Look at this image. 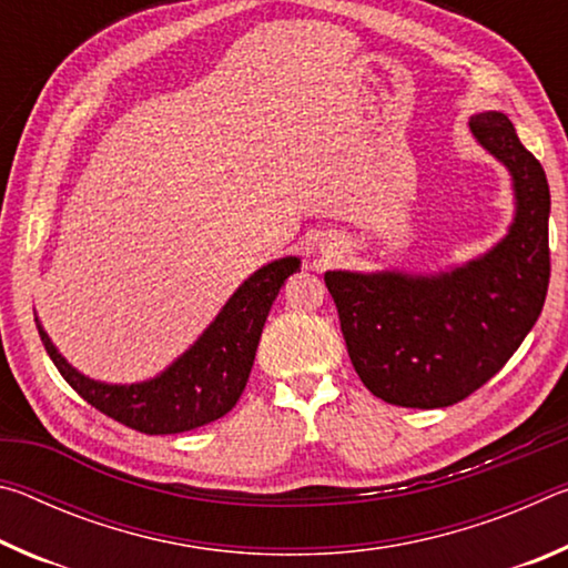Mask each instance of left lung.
<instances>
[{"instance_id":"1","label":"left lung","mask_w":568,"mask_h":568,"mask_svg":"<svg viewBox=\"0 0 568 568\" xmlns=\"http://www.w3.org/2000/svg\"><path fill=\"white\" fill-rule=\"evenodd\" d=\"M470 132L514 178L516 215L486 255L450 273L328 271L355 373L381 400L446 408L491 381L524 343L549 291L546 172L504 112L470 118Z\"/></svg>"}]
</instances>
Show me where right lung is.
<instances>
[{
    "label": "right lung",
    "instance_id": "obj_1",
    "mask_svg": "<svg viewBox=\"0 0 568 568\" xmlns=\"http://www.w3.org/2000/svg\"><path fill=\"white\" fill-rule=\"evenodd\" d=\"M295 271H301V257H281L250 275L187 353L158 378L132 386L82 376L54 348L40 321L37 331L57 371L90 406L140 434H182L223 418L243 396L267 313Z\"/></svg>",
    "mask_w": 568,
    "mask_h": 568
}]
</instances>
